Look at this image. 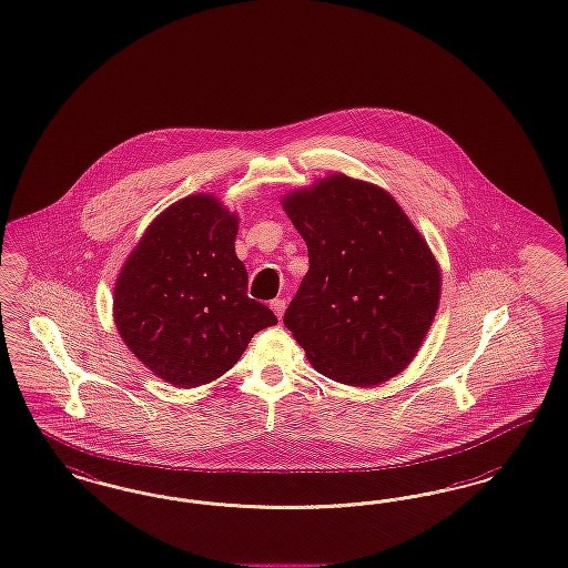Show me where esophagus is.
Wrapping results in <instances>:
<instances>
[{
  "label": "esophagus",
  "instance_id": "34e87169",
  "mask_svg": "<svg viewBox=\"0 0 568 568\" xmlns=\"http://www.w3.org/2000/svg\"><path fill=\"white\" fill-rule=\"evenodd\" d=\"M285 306H287V302L283 297H274L273 302H271V308H273L274 315L278 318L283 317Z\"/></svg>",
  "mask_w": 568,
  "mask_h": 568
}]
</instances>
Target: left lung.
I'll use <instances>...</instances> for the list:
<instances>
[{
  "label": "left lung",
  "mask_w": 568,
  "mask_h": 568,
  "mask_svg": "<svg viewBox=\"0 0 568 568\" xmlns=\"http://www.w3.org/2000/svg\"><path fill=\"white\" fill-rule=\"evenodd\" d=\"M308 273L283 317L318 374L383 385L416 357L439 306L425 236L381 185L332 173L283 196Z\"/></svg>",
  "instance_id": "left-lung-1"
}]
</instances>
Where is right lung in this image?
<instances>
[{"mask_svg":"<svg viewBox=\"0 0 568 568\" xmlns=\"http://www.w3.org/2000/svg\"><path fill=\"white\" fill-rule=\"evenodd\" d=\"M239 215L215 194H190L145 227L115 278L114 323L141 364L169 385H206L276 323L247 295L236 257Z\"/></svg>","mask_w":568,"mask_h":568,"instance_id":"obj_1","label":"right lung"}]
</instances>
